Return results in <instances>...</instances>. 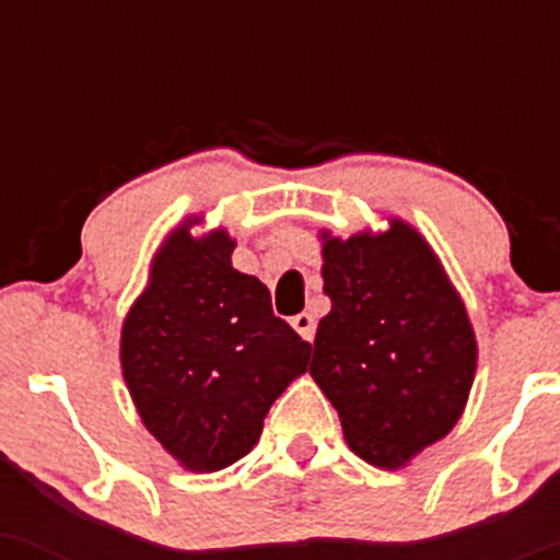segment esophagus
Masks as SVG:
<instances>
[{
	"label": "esophagus",
	"mask_w": 560,
	"mask_h": 560,
	"mask_svg": "<svg viewBox=\"0 0 560 560\" xmlns=\"http://www.w3.org/2000/svg\"><path fill=\"white\" fill-rule=\"evenodd\" d=\"M292 327H295V330L301 332V338H306V341H312L314 330H316V322H314L312 314L303 312V314L292 316Z\"/></svg>",
	"instance_id": "esophagus-1"
}]
</instances>
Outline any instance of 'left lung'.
<instances>
[{
	"mask_svg": "<svg viewBox=\"0 0 560 560\" xmlns=\"http://www.w3.org/2000/svg\"><path fill=\"white\" fill-rule=\"evenodd\" d=\"M322 254L332 308L316 327L308 371L349 447L398 468L460 420L477 369L466 308L404 222L382 235L327 238Z\"/></svg>",
	"mask_w": 560,
	"mask_h": 560,
	"instance_id": "left-lung-1",
	"label": "left lung"
}]
</instances>
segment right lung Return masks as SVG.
<instances>
[{"mask_svg": "<svg viewBox=\"0 0 560 560\" xmlns=\"http://www.w3.org/2000/svg\"><path fill=\"white\" fill-rule=\"evenodd\" d=\"M228 233L186 228L160 248L121 330V369L145 428L189 471H219L257 444L270 404L308 349L270 292L230 262Z\"/></svg>", "mask_w": 560, "mask_h": 560, "instance_id": "obj_1", "label": "right lung"}]
</instances>
